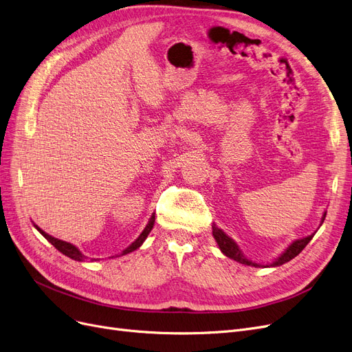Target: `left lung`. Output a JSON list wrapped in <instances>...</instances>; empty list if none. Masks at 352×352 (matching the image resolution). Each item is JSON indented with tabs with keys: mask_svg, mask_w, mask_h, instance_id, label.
<instances>
[{
	"mask_svg": "<svg viewBox=\"0 0 352 352\" xmlns=\"http://www.w3.org/2000/svg\"><path fill=\"white\" fill-rule=\"evenodd\" d=\"M324 217H327V213H323L322 223H323ZM212 228H213V236H214V239H216V242H217V245H219V248H220V251H222L226 256H229V258H232V259H235V261H238V263H241V264L259 267L258 264L250 261V259H246V258L242 255V252H241L239 248H238V245H236L235 242H233L222 229H219L216 225H213ZM314 235H315V233H314ZM314 235H309V236H306V238H303V239L294 241V242L289 246V248L281 254V256H278V258L276 259V261L271 264V267H278V265H283V264H285V263H289L290 259H293L294 256H297L298 254H300V252L306 248V245L311 241V238H314Z\"/></svg>",
	"mask_w": 352,
	"mask_h": 352,
	"instance_id": "1",
	"label": "left lung"
}]
</instances>
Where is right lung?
I'll return each mask as SVG.
<instances>
[{
	"label": "right lung",
	"mask_w": 352,
	"mask_h": 352,
	"mask_svg": "<svg viewBox=\"0 0 352 352\" xmlns=\"http://www.w3.org/2000/svg\"><path fill=\"white\" fill-rule=\"evenodd\" d=\"M153 223H155V216L152 214V217H151V220H149V223L146 225L145 229H143V232L140 233L139 238H138L132 245H130L129 248H126L120 255H126V254H129V252H132V251L138 250L139 246L143 243V241H145L146 236L149 235V232H151L152 228H153ZM36 229H37L38 232H41L42 235H43L52 245H54L59 252H62L63 255H67V256L75 259V261H84V259H85V255H82L80 251H78L76 246H74L72 243H68V242H65V241H60V239H56V238H54V236H50V235H47V233H45L41 228H37V226H36Z\"/></svg>",
	"instance_id": "add662e5"
}]
</instances>
